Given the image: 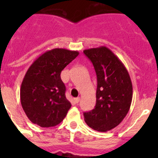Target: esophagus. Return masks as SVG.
Masks as SVG:
<instances>
[{
	"label": "esophagus",
	"instance_id": "34e87169",
	"mask_svg": "<svg viewBox=\"0 0 158 158\" xmlns=\"http://www.w3.org/2000/svg\"><path fill=\"white\" fill-rule=\"evenodd\" d=\"M79 101H80V97H77V98L74 99V102L76 104L79 103Z\"/></svg>",
	"mask_w": 158,
	"mask_h": 158
}]
</instances>
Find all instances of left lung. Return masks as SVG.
I'll return each instance as SVG.
<instances>
[{"label":"left lung","instance_id":"1","mask_svg":"<svg viewBox=\"0 0 158 158\" xmlns=\"http://www.w3.org/2000/svg\"><path fill=\"white\" fill-rule=\"evenodd\" d=\"M97 77L95 108L84 112L89 127L106 132L120 123L128 113L133 87L127 69L112 51L106 47L85 50Z\"/></svg>","mask_w":158,"mask_h":158}]
</instances>
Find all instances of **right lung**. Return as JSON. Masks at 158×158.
<instances>
[{
	"mask_svg": "<svg viewBox=\"0 0 158 158\" xmlns=\"http://www.w3.org/2000/svg\"><path fill=\"white\" fill-rule=\"evenodd\" d=\"M78 54L76 51L52 49L29 67L21 84L20 102L31 122L41 127H51L66 116L71 104L65 97L61 72Z\"/></svg>",
	"mask_w": 158,
	"mask_h": 158,
	"instance_id": "add662e5",
	"label": "right lung"
}]
</instances>
